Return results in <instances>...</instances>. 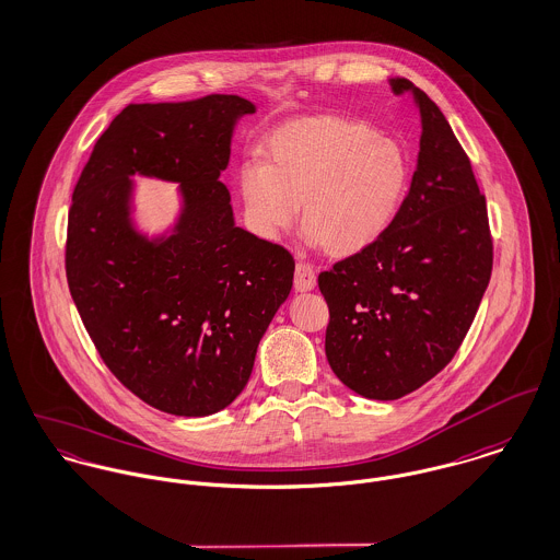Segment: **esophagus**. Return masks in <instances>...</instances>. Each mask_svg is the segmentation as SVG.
Instances as JSON below:
<instances>
[{"instance_id": "esophagus-1", "label": "esophagus", "mask_w": 560, "mask_h": 560, "mask_svg": "<svg viewBox=\"0 0 560 560\" xmlns=\"http://www.w3.org/2000/svg\"><path fill=\"white\" fill-rule=\"evenodd\" d=\"M316 287V273L307 262H298L295 267V291L307 293Z\"/></svg>"}]
</instances>
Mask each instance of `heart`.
Masks as SVG:
<instances>
[{
	"label": "heart",
	"instance_id": "1",
	"mask_svg": "<svg viewBox=\"0 0 560 560\" xmlns=\"http://www.w3.org/2000/svg\"><path fill=\"white\" fill-rule=\"evenodd\" d=\"M262 152L265 162L250 158L237 173L246 222L262 240L289 233L302 207L312 244L355 256L389 231L407 199V152L351 117L293 119L267 137Z\"/></svg>",
	"mask_w": 560,
	"mask_h": 560
}]
</instances>
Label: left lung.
Returning <instances> with one entry per match:
<instances>
[{
	"label": "left lung",
	"instance_id": "8db88e82",
	"mask_svg": "<svg viewBox=\"0 0 560 560\" xmlns=\"http://www.w3.org/2000/svg\"><path fill=\"white\" fill-rule=\"evenodd\" d=\"M408 92L421 121L417 166L389 231L318 276L329 305L325 355L368 400H398L436 376L477 314L492 273L486 199L470 160L425 92Z\"/></svg>",
	"mask_w": 560,
	"mask_h": 560
}]
</instances>
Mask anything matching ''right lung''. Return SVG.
Listing matches in <instances>:
<instances>
[{"instance_id":"add662e5","label":"right lung","mask_w":560,"mask_h":560,"mask_svg":"<svg viewBox=\"0 0 560 560\" xmlns=\"http://www.w3.org/2000/svg\"><path fill=\"white\" fill-rule=\"evenodd\" d=\"M253 113L224 94L128 104L72 195L66 276L83 325L108 370L171 415L207 417L244 392L293 287V256L235 224L220 182L235 126ZM135 176L178 184L166 230L138 224Z\"/></svg>"}]
</instances>
